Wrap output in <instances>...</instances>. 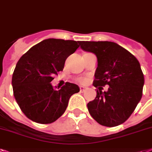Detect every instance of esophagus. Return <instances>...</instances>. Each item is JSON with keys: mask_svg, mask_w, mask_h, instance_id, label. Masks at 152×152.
<instances>
[{"mask_svg": "<svg viewBox=\"0 0 152 152\" xmlns=\"http://www.w3.org/2000/svg\"><path fill=\"white\" fill-rule=\"evenodd\" d=\"M80 91H81V92H83V91L85 90V87H83V86H80Z\"/></svg>", "mask_w": 152, "mask_h": 152, "instance_id": "obj_1", "label": "esophagus"}]
</instances>
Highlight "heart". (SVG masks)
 I'll list each match as a JSON object with an SVG mask.
<instances>
[{
	"label": "heart",
	"instance_id": "heart-1",
	"mask_svg": "<svg viewBox=\"0 0 152 152\" xmlns=\"http://www.w3.org/2000/svg\"><path fill=\"white\" fill-rule=\"evenodd\" d=\"M85 81H86V80H85V79H83V78H80V79H79V82L81 83H84Z\"/></svg>",
	"mask_w": 152,
	"mask_h": 152
}]
</instances>
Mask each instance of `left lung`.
Returning a JSON list of instances; mask_svg holds the SVG:
<instances>
[{
    "label": "left lung",
    "mask_w": 152,
    "mask_h": 152,
    "mask_svg": "<svg viewBox=\"0 0 152 152\" xmlns=\"http://www.w3.org/2000/svg\"><path fill=\"white\" fill-rule=\"evenodd\" d=\"M80 48L97 56V67L93 85L95 99L87 104L90 114L105 126L123 123L134 112L142 97L144 74L135 56L116 43L80 41ZM108 91H102L104 85Z\"/></svg>",
    "instance_id": "left-lung-1"
}]
</instances>
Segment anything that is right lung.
<instances>
[{
    "mask_svg": "<svg viewBox=\"0 0 152 152\" xmlns=\"http://www.w3.org/2000/svg\"><path fill=\"white\" fill-rule=\"evenodd\" d=\"M79 47L75 40L49 38L32 47L18 60L12 84L16 102L29 119L41 124L55 122L65 112L70 97L80 91L71 83L59 90L50 83Z\"/></svg>",
    "mask_w": 152,
    "mask_h": 152,
    "instance_id": "1",
    "label": "right lung"
}]
</instances>
